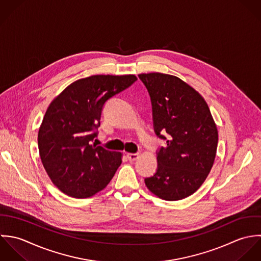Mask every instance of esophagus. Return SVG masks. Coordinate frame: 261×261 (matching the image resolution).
Instances as JSON below:
<instances>
[{
    "mask_svg": "<svg viewBox=\"0 0 261 261\" xmlns=\"http://www.w3.org/2000/svg\"><path fill=\"white\" fill-rule=\"evenodd\" d=\"M139 156L138 153H127V158L130 160V161H134L136 160Z\"/></svg>",
    "mask_w": 261,
    "mask_h": 261,
    "instance_id": "34e87169",
    "label": "esophagus"
}]
</instances>
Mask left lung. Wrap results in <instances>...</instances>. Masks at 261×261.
Here are the masks:
<instances>
[{
    "label": "left lung",
    "instance_id": "8db88e82",
    "mask_svg": "<svg viewBox=\"0 0 261 261\" xmlns=\"http://www.w3.org/2000/svg\"><path fill=\"white\" fill-rule=\"evenodd\" d=\"M148 91L153 128L165 145L156 150V172L145 177L148 190L166 201L193 195L213 166L218 131L204 98L180 79L159 73L138 75Z\"/></svg>",
    "mask_w": 261,
    "mask_h": 261
}]
</instances>
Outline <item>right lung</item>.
Listing matches in <instances>:
<instances>
[{"mask_svg":"<svg viewBox=\"0 0 261 261\" xmlns=\"http://www.w3.org/2000/svg\"><path fill=\"white\" fill-rule=\"evenodd\" d=\"M137 81L128 75H92L68 86L48 107L38 132L43 166L67 196L84 199L104 190L122 154L93 144L104 106Z\"/></svg>","mask_w":261,"mask_h":261,"instance_id":"add662e5","label":"right lung"}]
</instances>
